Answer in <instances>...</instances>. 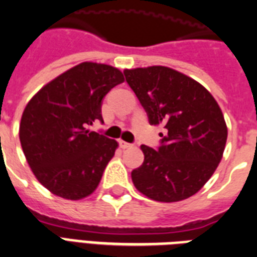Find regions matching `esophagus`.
<instances>
[{"mask_svg":"<svg viewBox=\"0 0 257 257\" xmlns=\"http://www.w3.org/2000/svg\"><path fill=\"white\" fill-rule=\"evenodd\" d=\"M118 145H120V148H121V149H131L133 146L132 144H129V142L122 141V140H120V141H118Z\"/></svg>","mask_w":257,"mask_h":257,"instance_id":"1","label":"esophagus"}]
</instances>
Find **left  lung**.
Wrapping results in <instances>:
<instances>
[{
  "label": "left lung",
  "instance_id": "8db88e82",
  "mask_svg": "<svg viewBox=\"0 0 257 257\" xmlns=\"http://www.w3.org/2000/svg\"><path fill=\"white\" fill-rule=\"evenodd\" d=\"M152 125H163L157 149L142 145L133 184L149 198L175 202L204 187L221 162L227 126L218 103L195 79L166 66L124 70Z\"/></svg>",
  "mask_w": 257,
  "mask_h": 257
}]
</instances>
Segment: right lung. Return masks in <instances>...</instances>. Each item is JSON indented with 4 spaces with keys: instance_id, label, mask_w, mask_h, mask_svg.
Instances as JSON below:
<instances>
[{
    "instance_id": "add662e5",
    "label": "right lung",
    "mask_w": 257,
    "mask_h": 257,
    "mask_svg": "<svg viewBox=\"0 0 257 257\" xmlns=\"http://www.w3.org/2000/svg\"><path fill=\"white\" fill-rule=\"evenodd\" d=\"M124 82L116 68L82 62L45 85L26 105L19 140L34 175L53 195L81 200L98 187L117 142L88 131L102 103Z\"/></svg>"
}]
</instances>
